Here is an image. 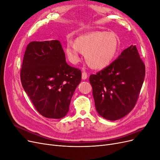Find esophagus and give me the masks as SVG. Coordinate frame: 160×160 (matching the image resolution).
Returning a JSON list of instances; mask_svg holds the SVG:
<instances>
[{
	"label": "esophagus",
	"mask_w": 160,
	"mask_h": 160,
	"mask_svg": "<svg viewBox=\"0 0 160 160\" xmlns=\"http://www.w3.org/2000/svg\"><path fill=\"white\" fill-rule=\"evenodd\" d=\"M81 77H82V79H83V80H85V79L88 78V74H87V72H82Z\"/></svg>",
	"instance_id": "34e87169"
}]
</instances>
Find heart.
<instances>
[{
    "mask_svg": "<svg viewBox=\"0 0 160 160\" xmlns=\"http://www.w3.org/2000/svg\"><path fill=\"white\" fill-rule=\"evenodd\" d=\"M117 49L118 41L113 33L96 31L77 37L75 43L68 41L65 52L72 63L79 61L81 52L91 67L102 69L111 63Z\"/></svg>",
    "mask_w": 160,
    "mask_h": 160,
    "instance_id": "b5f03b06",
    "label": "heart"
}]
</instances>
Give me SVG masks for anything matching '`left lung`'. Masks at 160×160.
<instances>
[{
	"instance_id": "obj_1",
	"label": "left lung",
	"mask_w": 160,
	"mask_h": 160,
	"mask_svg": "<svg viewBox=\"0 0 160 160\" xmlns=\"http://www.w3.org/2000/svg\"><path fill=\"white\" fill-rule=\"evenodd\" d=\"M146 67L135 45L123 50L113 62L91 75L95 108L101 117L119 119L133 109L143 83Z\"/></svg>"
}]
</instances>
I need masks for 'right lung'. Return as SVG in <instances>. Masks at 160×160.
Instances as JSON below:
<instances>
[{
	"mask_svg": "<svg viewBox=\"0 0 160 160\" xmlns=\"http://www.w3.org/2000/svg\"><path fill=\"white\" fill-rule=\"evenodd\" d=\"M21 80L38 113L61 119L68 113L81 71L67 63L59 41H32L24 55Z\"/></svg>",
	"mask_w": 160,
	"mask_h": 160,
	"instance_id": "right-lung-1",
	"label": "right lung"
}]
</instances>
